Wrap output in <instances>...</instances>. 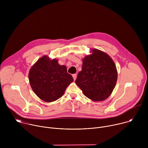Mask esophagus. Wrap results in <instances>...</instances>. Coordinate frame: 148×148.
<instances>
[{"mask_svg": "<svg viewBox=\"0 0 148 148\" xmlns=\"http://www.w3.org/2000/svg\"><path fill=\"white\" fill-rule=\"evenodd\" d=\"M73 79L75 81L77 78V74H73Z\"/></svg>", "mask_w": 148, "mask_h": 148, "instance_id": "34e87169", "label": "esophagus"}]
</instances>
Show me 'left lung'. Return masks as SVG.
Returning a JSON list of instances; mask_svg holds the SVG:
<instances>
[{
  "label": "left lung",
  "mask_w": 148,
  "mask_h": 148,
  "mask_svg": "<svg viewBox=\"0 0 148 148\" xmlns=\"http://www.w3.org/2000/svg\"><path fill=\"white\" fill-rule=\"evenodd\" d=\"M82 60V70L75 84L84 94L94 101H102L112 93L117 81V71L112 58L106 53L93 49Z\"/></svg>",
  "instance_id": "8db88e82"
}]
</instances>
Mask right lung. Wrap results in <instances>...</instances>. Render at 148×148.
<instances>
[{"instance_id": "1", "label": "right lung", "mask_w": 148, "mask_h": 148, "mask_svg": "<svg viewBox=\"0 0 148 148\" xmlns=\"http://www.w3.org/2000/svg\"><path fill=\"white\" fill-rule=\"evenodd\" d=\"M29 82L34 93L42 100L53 102L60 98L73 81L67 67L61 66L58 60H50L47 56L40 58L31 68Z\"/></svg>"}]
</instances>
